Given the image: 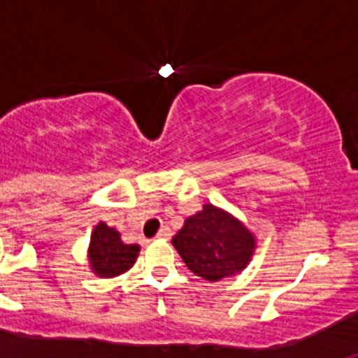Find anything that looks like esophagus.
Masks as SVG:
<instances>
[{
	"instance_id": "1",
	"label": "esophagus",
	"mask_w": 358,
	"mask_h": 358,
	"mask_svg": "<svg viewBox=\"0 0 358 358\" xmlns=\"http://www.w3.org/2000/svg\"><path fill=\"white\" fill-rule=\"evenodd\" d=\"M157 238H161V240H169L170 236H172V231H170V227H166V226H163L159 229V233H157Z\"/></svg>"
}]
</instances>
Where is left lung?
I'll return each instance as SVG.
<instances>
[{
    "instance_id": "obj_1",
    "label": "left lung",
    "mask_w": 358,
    "mask_h": 358,
    "mask_svg": "<svg viewBox=\"0 0 358 358\" xmlns=\"http://www.w3.org/2000/svg\"><path fill=\"white\" fill-rule=\"evenodd\" d=\"M186 267L206 281H220L248 267L256 238L248 227L227 211L204 204L188 217L172 238Z\"/></svg>"
}]
</instances>
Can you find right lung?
Segmentation results:
<instances>
[{"mask_svg": "<svg viewBox=\"0 0 358 358\" xmlns=\"http://www.w3.org/2000/svg\"><path fill=\"white\" fill-rule=\"evenodd\" d=\"M140 252L138 243H123L120 233L115 227H109L106 222H98L91 233L90 267L100 278H115L136 264Z\"/></svg>", "mask_w": 358, "mask_h": 358, "instance_id": "1", "label": "right lung"}]
</instances>
